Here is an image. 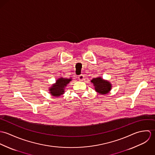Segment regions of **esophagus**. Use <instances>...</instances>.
Returning <instances> with one entry per match:
<instances>
[{
  "mask_svg": "<svg viewBox=\"0 0 155 155\" xmlns=\"http://www.w3.org/2000/svg\"><path fill=\"white\" fill-rule=\"evenodd\" d=\"M84 74H80L79 76V77H78V79H79V81H82L83 80H84Z\"/></svg>",
  "mask_w": 155,
  "mask_h": 155,
  "instance_id": "1",
  "label": "esophagus"
}]
</instances>
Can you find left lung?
I'll list each match as a JSON object with an SVG mask.
<instances>
[{
  "label": "left lung",
  "instance_id": "obj_1",
  "mask_svg": "<svg viewBox=\"0 0 155 155\" xmlns=\"http://www.w3.org/2000/svg\"><path fill=\"white\" fill-rule=\"evenodd\" d=\"M91 82L93 83L95 91L101 94H106L110 91V84L103 80L101 78H94L91 81Z\"/></svg>",
  "mask_w": 155,
  "mask_h": 155
}]
</instances>
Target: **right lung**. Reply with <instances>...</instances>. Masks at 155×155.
Wrapping results in <instances>:
<instances>
[{"instance_id": "1", "label": "right lung", "mask_w": 155, "mask_h": 155, "mask_svg": "<svg viewBox=\"0 0 155 155\" xmlns=\"http://www.w3.org/2000/svg\"><path fill=\"white\" fill-rule=\"evenodd\" d=\"M71 79H65V78H60L57 81L56 84L54 85L52 88H51L49 91L51 94L55 97H58L64 92V88L70 82Z\"/></svg>"}]
</instances>
